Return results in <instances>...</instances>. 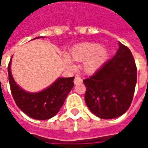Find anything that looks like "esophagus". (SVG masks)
<instances>
[{
  "mask_svg": "<svg viewBox=\"0 0 148 148\" xmlns=\"http://www.w3.org/2000/svg\"><path fill=\"white\" fill-rule=\"evenodd\" d=\"M82 82V79L79 76H76V77H74V82L75 84H77V83H80Z\"/></svg>",
  "mask_w": 148,
  "mask_h": 148,
  "instance_id": "obj_1",
  "label": "esophagus"
}]
</instances>
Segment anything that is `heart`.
Wrapping results in <instances>:
<instances>
[{
    "label": "heart",
    "mask_w": 148,
    "mask_h": 148,
    "mask_svg": "<svg viewBox=\"0 0 148 148\" xmlns=\"http://www.w3.org/2000/svg\"><path fill=\"white\" fill-rule=\"evenodd\" d=\"M107 55L106 48L94 42H85L74 47L70 52V57L77 62L85 61L83 69L85 72L91 74L96 71ZM67 63L70 62L66 59Z\"/></svg>",
    "instance_id": "heart-1"
}]
</instances>
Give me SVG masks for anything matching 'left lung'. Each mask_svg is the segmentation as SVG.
I'll list each match as a JSON object with an SVG mask.
<instances>
[{
  "label": "left lung",
  "mask_w": 148,
  "mask_h": 148,
  "mask_svg": "<svg viewBox=\"0 0 148 148\" xmlns=\"http://www.w3.org/2000/svg\"><path fill=\"white\" fill-rule=\"evenodd\" d=\"M137 80V68L129 48L119 42L114 57L83 81L85 101L93 114L101 119L123 115L130 107Z\"/></svg>",
  "instance_id": "8db88e82"
}]
</instances>
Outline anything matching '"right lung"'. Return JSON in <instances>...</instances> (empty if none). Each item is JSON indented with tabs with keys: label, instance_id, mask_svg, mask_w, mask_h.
Masks as SVG:
<instances>
[{
	"label": "right lung",
	"instance_id": "obj_1",
	"mask_svg": "<svg viewBox=\"0 0 148 148\" xmlns=\"http://www.w3.org/2000/svg\"><path fill=\"white\" fill-rule=\"evenodd\" d=\"M10 64L11 61L8 66V82L16 106L27 116L36 120H48L57 114L68 93L74 87V77H59L41 92L27 93L16 84L12 76Z\"/></svg>",
	"mask_w": 148,
	"mask_h": 148
}]
</instances>
